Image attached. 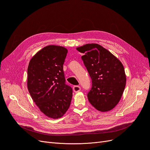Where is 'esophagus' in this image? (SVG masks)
I'll return each mask as SVG.
<instances>
[{"label":"esophagus","mask_w":150,"mask_h":150,"mask_svg":"<svg viewBox=\"0 0 150 150\" xmlns=\"http://www.w3.org/2000/svg\"><path fill=\"white\" fill-rule=\"evenodd\" d=\"M73 91L75 93H78L81 91V87L79 86H74L73 87Z\"/></svg>","instance_id":"esophagus-1"}]
</instances>
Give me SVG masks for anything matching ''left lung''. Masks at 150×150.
Segmentation results:
<instances>
[{
  "mask_svg": "<svg viewBox=\"0 0 150 150\" xmlns=\"http://www.w3.org/2000/svg\"><path fill=\"white\" fill-rule=\"evenodd\" d=\"M76 49L92 80L88 94L89 103L97 110L109 111L119 103L126 83L124 66L107 49L98 44H87Z\"/></svg>",
  "mask_w": 150,
  "mask_h": 150,
  "instance_id": "left-lung-1",
  "label": "left lung"
}]
</instances>
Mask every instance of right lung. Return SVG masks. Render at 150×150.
I'll return each mask as SVG.
<instances>
[{"mask_svg":"<svg viewBox=\"0 0 150 150\" xmlns=\"http://www.w3.org/2000/svg\"><path fill=\"white\" fill-rule=\"evenodd\" d=\"M64 47L50 45L32 57L28 68V88L39 110L50 118H60L69 109L72 89L66 84Z\"/></svg>","mask_w":150,"mask_h":150,"instance_id":"1","label":"right lung"}]
</instances>
